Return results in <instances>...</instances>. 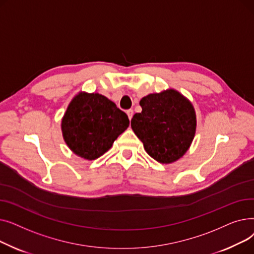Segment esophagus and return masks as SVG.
I'll use <instances>...</instances> for the list:
<instances>
[{
    "label": "esophagus",
    "mask_w": 254,
    "mask_h": 254,
    "mask_svg": "<svg viewBox=\"0 0 254 254\" xmlns=\"http://www.w3.org/2000/svg\"><path fill=\"white\" fill-rule=\"evenodd\" d=\"M127 114L128 119L130 120V119H131V117H132V115H134V111H132L131 109H129V110H127Z\"/></svg>",
    "instance_id": "obj_1"
}]
</instances>
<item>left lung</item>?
Instances as JSON below:
<instances>
[{
  "label": "left lung",
  "instance_id": "obj_1",
  "mask_svg": "<svg viewBox=\"0 0 254 254\" xmlns=\"http://www.w3.org/2000/svg\"><path fill=\"white\" fill-rule=\"evenodd\" d=\"M142 112L130 127L156 162L172 164L189 150L195 135L196 115L191 102L176 89L150 93L141 99Z\"/></svg>",
  "mask_w": 254,
  "mask_h": 254
}]
</instances>
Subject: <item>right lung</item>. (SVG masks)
I'll use <instances>...</instances> for the list:
<instances>
[{"label":"right lung","mask_w":254,"mask_h":254,"mask_svg":"<svg viewBox=\"0 0 254 254\" xmlns=\"http://www.w3.org/2000/svg\"><path fill=\"white\" fill-rule=\"evenodd\" d=\"M128 126L127 115L97 92H78L62 118L65 144L76 155L87 161L108 151Z\"/></svg>","instance_id":"right-lung-1"}]
</instances>
